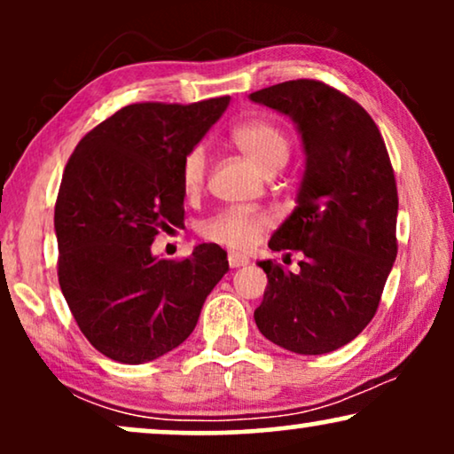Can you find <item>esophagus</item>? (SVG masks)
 <instances>
[{
    "instance_id": "esophagus-1",
    "label": "esophagus",
    "mask_w": 454,
    "mask_h": 454,
    "mask_svg": "<svg viewBox=\"0 0 454 454\" xmlns=\"http://www.w3.org/2000/svg\"><path fill=\"white\" fill-rule=\"evenodd\" d=\"M227 262H229V266H231V269H239V266L247 264V258L239 256V254H235V252H229L227 254Z\"/></svg>"
}]
</instances>
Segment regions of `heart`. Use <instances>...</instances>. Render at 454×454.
<instances>
[{"instance_id": "obj_1", "label": "heart", "mask_w": 454, "mask_h": 454, "mask_svg": "<svg viewBox=\"0 0 454 454\" xmlns=\"http://www.w3.org/2000/svg\"><path fill=\"white\" fill-rule=\"evenodd\" d=\"M231 145L250 159L264 176H272L287 163L291 154L289 134L278 126L277 121L250 120L239 123L231 129ZM208 173V157L204 146H192L184 154L182 165H179V182L188 196L200 194L204 184H207ZM272 227L270 215L262 210H239L227 208L202 221L198 231L210 244L225 246L229 250L246 252L260 241V238Z\"/></svg>"}]
</instances>
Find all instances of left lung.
I'll list each match as a JSON object with an SVG mask.
<instances>
[{"label": "left lung", "mask_w": 454, "mask_h": 454, "mask_svg": "<svg viewBox=\"0 0 454 454\" xmlns=\"http://www.w3.org/2000/svg\"><path fill=\"white\" fill-rule=\"evenodd\" d=\"M250 98L294 117L306 148L297 207L269 241L300 252V270L260 262L269 285L254 320L283 349L320 356L356 339L380 303L399 247L395 171L380 129L345 92L301 78Z\"/></svg>", "instance_id": "1"}]
</instances>
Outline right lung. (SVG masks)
I'll use <instances>...</instances> for the list:
<instances>
[{
    "instance_id": "1",
    "label": "right lung",
    "mask_w": 454,
    "mask_h": 454,
    "mask_svg": "<svg viewBox=\"0 0 454 454\" xmlns=\"http://www.w3.org/2000/svg\"><path fill=\"white\" fill-rule=\"evenodd\" d=\"M227 105L229 97L126 105L67 159L55 200L59 287L80 331L109 359L142 364L182 345L229 270L215 244L182 260L151 252L160 231L184 225L179 165Z\"/></svg>"
}]
</instances>
